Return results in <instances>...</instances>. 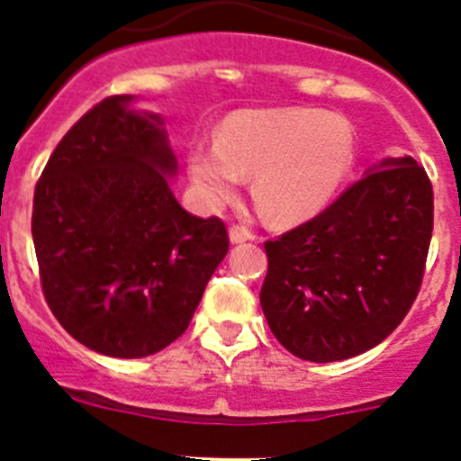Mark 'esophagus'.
Instances as JSON below:
<instances>
[{"label": "esophagus", "instance_id": "esophagus-1", "mask_svg": "<svg viewBox=\"0 0 461 461\" xmlns=\"http://www.w3.org/2000/svg\"><path fill=\"white\" fill-rule=\"evenodd\" d=\"M228 235H230V242H233V244L247 242V240H254V233H251L247 226H230Z\"/></svg>", "mask_w": 461, "mask_h": 461}]
</instances>
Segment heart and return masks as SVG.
<instances>
[{"label": "heart", "mask_w": 461, "mask_h": 461, "mask_svg": "<svg viewBox=\"0 0 461 461\" xmlns=\"http://www.w3.org/2000/svg\"><path fill=\"white\" fill-rule=\"evenodd\" d=\"M356 161L348 122L309 108L235 110L214 145L189 149V173L212 205L235 198L254 175L260 212L279 226L316 217L332 203Z\"/></svg>", "instance_id": "b5f03b06"}]
</instances>
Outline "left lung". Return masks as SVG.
Here are the masks:
<instances>
[{
	"instance_id": "left-lung-1",
	"label": "left lung",
	"mask_w": 461,
	"mask_h": 461,
	"mask_svg": "<svg viewBox=\"0 0 461 461\" xmlns=\"http://www.w3.org/2000/svg\"><path fill=\"white\" fill-rule=\"evenodd\" d=\"M434 191L411 157L385 158L319 217L267 240L260 307L293 356L337 362L397 328L420 291Z\"/></svg>"
}]
</instances>
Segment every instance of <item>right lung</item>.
<instances>
[{"label": "right lung", "mask_w": 461, "mask_h": 461, "mask_svg": "<svg viewBox=\"0 0 461 461\" xmlns=\"http://www.w3.org/2000/svg\"><path fill=\"white\" fill-rule=\"evenodd\" d=\"M117 94L59 140L34 191L43 295L73 339L110 357L158 353L189 328L228 254L221 219L175 201L164 120Z\"/></svg>", "instance_id": "right-lung-1"}]
</instances>
